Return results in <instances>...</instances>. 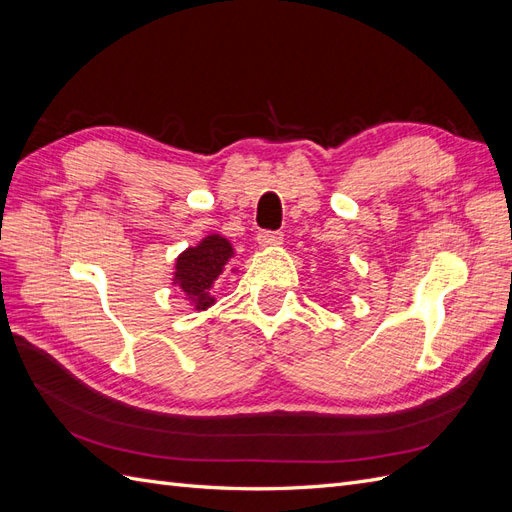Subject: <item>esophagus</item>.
I'll use <instances>...</instances> for the list:
<instances>
[{
    "label": "esophagus",
    "instance_id": "1",
    "mask_svg": "<svg viewBox=\"0 0 512 512\" xmlns=\"http://www.w3.org/2000/svg\"><path fill=\"white\" fill-rule=\"evenodd\" d=\"M256 241H258V245L262 247V250H269V247L282 245L284 235H282V232H275V230H262V232H258Z\"/></svg>",
    "mask_w": 512,
    "mask_h": 512
}]
</instances>
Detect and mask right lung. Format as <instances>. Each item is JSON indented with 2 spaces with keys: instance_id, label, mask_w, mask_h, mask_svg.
<instances>
[{
  "instance_id": "add662e5",
  "label": "right lung",
  "mask_w": 512,
  "mask_h": 512,
  "mask_svg": "<svg viewBox=\"0 0 512 512\" xmlns=\"http://www.w3.org/2000/svg\"><path fill=\"white\" fill-rule=\"evenodd\" d=\"M232 258H235L232 243L218 232H211L177 256L173 286L183 292L185 301H190L196 312H205L215 303L213 284ZM232 273H237V269H232Z\"/></svg>"
}]
</instances>
